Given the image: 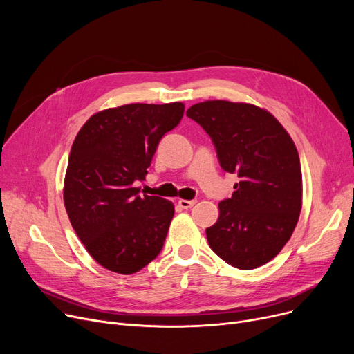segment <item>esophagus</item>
Returning <instances> with one entry per match:
<instances>
[{
	"mask_svg": "<svg viewBox=\"0 0 354 354\" xmlns=\"http://www.w3.org/2000/svg\"><path fill=\"white\" fill-rule=\"evenodd\" d=\"M178 203H179V207L180 208H183V209H188V208H192L195 203H196V201L195 199H192V201H188V199H179L178 201Z\"/></svg>",
	"mask_w": 354,
	"mask_h": 354,
	"instance_id": "esophagus-1",
	"label": "esophagus"
}]
</instances>
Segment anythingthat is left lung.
I'll return each mask as SVG.
<instances>
[{
	"instance_id": "obj_1",
	"label": "left lung",
	"mask_w": 354,
	"mask_h": 354,
	"mask_svg": "<svg viewBox=\"0 0 354 354\" xmlns=\"http://www.w3.org/2000/svg\"><path fill=\"white\" fill-rule=\"evenodd\" d=\"M187 116L211 136L222 169L239 178L207 228L209 247L235 268L264 266L291 238L303 205L291 136L268 110L251 103L207 100L191 106Z\"/></svg>"
}]
</instances>
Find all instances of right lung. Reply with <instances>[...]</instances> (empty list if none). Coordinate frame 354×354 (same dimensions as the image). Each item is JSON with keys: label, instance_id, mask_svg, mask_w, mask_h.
<instances>
[{"label": "right lung", "instance_id": "obj_1", "mask_svg": "<svg viewBox=\"0 0 354 354\" xmlns=\"http://www.w3.org/2000/svg\"><path fill=\"white\" fill-rule=\"evenodd\" d=\"M185 104L132 103L93 115L73 142L64 207L87 252L109 271L133 274L160 252L175 214L171 201L139 195L162 136Z\"/></svg>", "mask_w": 354, "mask_h": 354}]
</instances>
